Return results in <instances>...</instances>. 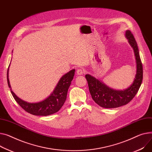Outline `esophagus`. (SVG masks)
<instances>
[{
    "mask_svg": "<svg viewBox=\"0 0 152 152\" xmlns=\"http://www.w3.org/2000/svg\"><path fill=\"white\" fill-rule=\"evenodd\" d=\"M84 70L83 68H79L77 70L76 73L77 75H81L84 73Z\"/></svg>",
    "mask_w": 152,
    "mask_h": 152,
    "instance_id": "obj_1",
    "label": "esophagus"
}]
</instances>
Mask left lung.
<instances>
[{"label":"left lung","mask_w":152,"mask_h":152,"mask_svg":"<svg viewBox=\"0 0 152 152\" xmlns=\"http://www.w3.org/2000/svg\"><path fill=\"white\" fill-rule=\"evenodd\" d=\"M126 37L133 47L137 64V73L134 83L124 90H115L104 85L102 82L89 75H86L90 93L94 102L104 108H115L130 102L137 94L143 79V67L140 58L137 44L133 34L126 30Z\"/></svg>","instance_id":"obj_1"}]
</instances>
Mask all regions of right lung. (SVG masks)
Segmentation results:
<instances>
[{"mask_svg": "<svg viewBox=\"0 0 152 152\" xmlns=\"http://www.w3.org/2000/svg\"><path fill=\"white\" fill-rule=\"evenodd\" d=\"M8 68L7 71V83L8 87L11 88L8 79ZM75 69H72L63 76L60 79L52 94L43 102L37 103H28L19 98L12 90L11 93L19 105L28 113L34 115L42 116L53 114L58 112L64 105L66 99L68 90L75 75Z\"/></svg>", "mask_w": 152, "mask_h": 152, "instance_id": "obj_1", "label": "right lung"}]
</instances>
